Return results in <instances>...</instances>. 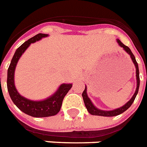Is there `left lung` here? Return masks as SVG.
<instances>
[{"instance_id": "left-lung-1", "label": "left lung", "mask_w": 147, "mask_h": 147, "mask_svg": "<svg viewBox=\"0 0 147 147\" xmlns=\"http://www.w3.org/2000/svg\"><path fill=\"white\" fill-rule=\"evenodd\" d=\"M117 42L118 43V45H120L121 48H123L124 51H126L127 53L131 57L132 61H133L134 64L135 68H136V79H137V88H136V90H135L134 94L133 95V96L131 97V98L130 100L124 104L123 106L118 108V109H115L114 110H110V111H105V110H101V109L96 108L95 105H93V103L92 102V101L89 98V96L87 95V87L86 86H85V90L82 93V96H83V102H84V104H85V106L87 109V111H89V113L92 115H98V116H104V117H113V116H117L120 114L123 113L124 111H126L127 109H128L131 106L132 103L134 102L136 96H137V93H138V90H139V86H140V76H139V67H138V64H137V62L136 61V58H135L134 55H133L132 51H131V49H129L128 47L124 45L121 42L119 39H117Z\"/></svg>"}]
</instances>
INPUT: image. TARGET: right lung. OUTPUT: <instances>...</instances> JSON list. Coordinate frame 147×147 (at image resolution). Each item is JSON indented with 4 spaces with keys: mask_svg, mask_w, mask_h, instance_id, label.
Here are the masks:
<instances>
[{
    "mask_svg": "<svg viewBox=\"0 0 147 147\" xmlns=\"http://www.w3.org/2000/svg\"><path fill=\"white\" fill-rule=\"evenodd\" d=\"M49 36L48 34L39 33L21 45L14 53L7 70V90L13 102L20 110L35 118H45L57 115L61 108L64 96L72 87V83H62L54 94L48 98L39 101L31 100L19 93L14 83V74L16 64L20 57L32 43Z\"/></svg>",
    "mask_w": 147,
    "mask_h": 147,
    "instance_id": "right-lung-1",
    "label": "right lung"
}]
</instances>
